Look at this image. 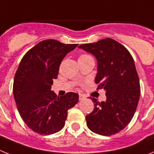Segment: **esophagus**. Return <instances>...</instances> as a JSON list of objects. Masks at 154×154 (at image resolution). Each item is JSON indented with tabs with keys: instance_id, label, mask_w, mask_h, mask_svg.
<instances>
[{
	"instance_id": "1",
	"label": "esophagus",
	"mask_w": 154,
	"mask_h": 154,
	"mask_svg": "<svg viewBox=\"0 0 154 154\" xmlns=\"http://www.w3.org/2000/svg\"><path fill=\"white\" fill-rule=\"evenodd\" d=\"M85 98V96H84V95H82V94H79V100H82V99H84Z\"/></svg>"
}]
</instances>
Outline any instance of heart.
I'll return each instance as SVG.
<instances>
[{
	"instance_id": "1",
	"label": "heart",
	"mask_w": 154,
	"mask_h": 154,
	"mask_svg": "<svg viewBox=\"0 0 154 154\" xmlns=\"http://www.w3.org/2000/svg\"><path fill=\"white\" fill-rule=\"evenodd\" d=\"M85 56H89V55H81L79 58H82V57H85Z\"/></svg>"
}]
</instances>
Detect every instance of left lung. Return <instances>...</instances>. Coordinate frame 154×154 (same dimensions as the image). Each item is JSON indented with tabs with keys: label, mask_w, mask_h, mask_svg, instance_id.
Segmentation results:
<instances>
[{
	"label": "left lung",
	"mask_w": 154,
	"mask_h": 154,
	"mask_svg": "<svg viewBox=\"0 0 154 154\" xmlns=\"http://www.w3.org/2000/svg\"><path fill=\"white\" fill-rule=\"evenodd\" d=\"M97 60L96 84L106 91V100L95 98L94 109L85 116L88 128L102 136H111L123 130L135 113L140 86L135 63L124 46L111 38L79 46Z\"/></svg>",
	"instance_id": "1"
}]
</instances>
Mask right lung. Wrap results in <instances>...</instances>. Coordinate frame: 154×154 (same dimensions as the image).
I'll list each match as a JSON object with an SVG mask.
<instances>
[{
  "label": "right lung",
  "mask_w": 154,
  "mask_h": 154,
  "mask_svg": "<svg viewBox=\"0 0 154 154\" xmlns=\"http://www.w3.org/2000/svg\"><path fill=\"white\" fill-rule=\"evenodd\" d=\"M77 46L53 39L42 41L20 62L14 79V97L20 116L35 133L50 135L62 130L68 110L78 103L77 93L57 97L51 90L62 59Z\"/></svg>",
  "instance_id": "right-lung-1"
}]
</instances>
